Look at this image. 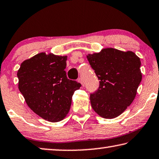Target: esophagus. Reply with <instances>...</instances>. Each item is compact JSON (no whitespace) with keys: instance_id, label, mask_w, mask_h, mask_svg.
Instances as JSON below:
<instances>
[{"instance_id":"34e87169","label":"esophagus","mask_w":159,"mask_h":159,"mask_svg":"<svg viewBox=\"0 0 159 159\" xmlns=\"http://www.w3.org/2000/svg\"><path fill=\"white\" fill-rule=\"evenodd\" d=\"M78 81H79V83H80L82 85V86H84V80L82 79V78H79V79H78Z\"/></svg>"}]
</instances>
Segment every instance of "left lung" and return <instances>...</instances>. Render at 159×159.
Returning <instances> with one entry per match:
<instances>
[{"label":"left lung","mask_w":159,"mask_h":159,"mask_svg":"<svg viewBox=\"0 0 159 159\" xmlns=\"http://www.w3.org/2000/svg\"><path fill=\"white\" fill-rule=\"evenodd\" d=\"M100 85L90 96L93 110L106 119L117 117L132 104L142 81L140 59L134 52L107 48L87 56Z\"/></svg>","instance_id":"left-lung-1"}]
</instances>
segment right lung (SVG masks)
I'll list each match as a JSON object with an SVG mask.
<instances>
[{"label":"right lung","mask_w":159,"mask_h":159,"mask_svg":"<svg viewBox=\"0 0 159 159\" xmlns=\"http://www.w3.org/2000/svg\"><path fill=\"white\" fill-rule=\"evenodd\" d=\"M67 57L39 53L22 63L17 71L18 89L32 111L57 122L69 113L80 83L70 80L64 69Z\"/></svg>","instance_id":"1"}]
</instances>
